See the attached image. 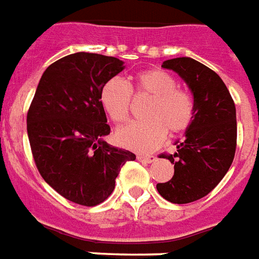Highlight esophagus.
<instances>
[{"label":"esophagus","instance_id":"1","mask_svg":"<svg viewBox=\"0 0 259 259\" xmlns=\"http://www.w3.org/2000/svg\"><path fill=\"white\" fill-rule=\"evenodd\" d=\"M137 159H139V162H141V163H152V162L156 160V158L152 156V155H139Z\"/></svg>","mask_w":259,"mask_h":259}]
</instances>
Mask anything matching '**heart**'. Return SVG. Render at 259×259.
<instances>
[{
    "mask_svg": "<svg viewBox=\"0 0 259 259\" xmlns=\"http://www.w3.org/2000/svg\"><path fill=\"white\" fill-rule=\"evenodd\" d=\"M132 92L136 96H149L151 101L144 111L147 119L132 122L116 132V141L124 148L148 154L163 143L166 132L178 135L192 123L195 112L192 97L178 89L170 74L156 68L139 72L132 89L119 78H112L103 85L100 103L115 123L120 124L129 119Z\"/></svg>",
    "mask_w": 259,
    "mask_h": 259,
    "instance_id": "obj_1",
    "label": "heart"
}]
</instances>
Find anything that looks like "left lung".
<instances>
[{"label":"left lung","mask_w":259,"mask_h":259,"mask_svg":"<svg viewBox=\"0 0 259 259\" xmlns=\"http://www.w3.org/2000/svg\"><path fill=\"white\" fill-rule=\"evenodd\" d=\"M188 85L193 96L192 123L177 140L174 155H162L174 164V176L156 185L160 196L177 204L202 199L215 188L231 167L236 151V108L225 83L191 57L163 61Z\"/></svg>","instance_id":"8db88e82"}]
</instances>
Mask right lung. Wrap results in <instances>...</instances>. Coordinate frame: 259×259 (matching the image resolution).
I'll return each mask as SVG.
<instances>
[{"mask_svg": "<svg viewBox=\"0 0 259 259\" xmlns=\"http://www.w3.org/2000/svg\"><path fill=\"white\" fill-rule=\"evenodd\" d=\"M116 57L78 52L42 74L27 112V135L42 178L67 200L96 206L136 155L104 141L110 135L100 91L123 70Z\"/></svg>", "mask_w": 259, "mask_h": 259, "instance_id": "add662e5", "label": "right lung"}]
</instances>
